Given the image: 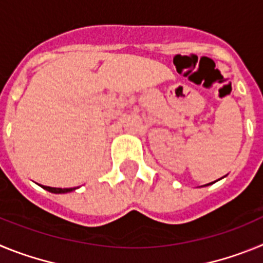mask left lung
Masks as SVG:
<instances>
[{
	"label": "left lung",
	"instance_id": "left-lung-1",
	"mask_svg": "<svg viewBox=\"0 0 263 263\" xmlns=\"http://www.w3.org/2000/svg\"><path fill=\"white\" fill-rule=\"evenodd\" d=\"M210 184H212V183H208V184H205V185H210Z\"/></svg>",
	"mask_w": 263,
	"mask_h": 263
}]
</instances>
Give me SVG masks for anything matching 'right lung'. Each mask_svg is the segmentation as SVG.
<instances>
[{
  "instance_id": "obj_1",
  "label": "right lung",
  "mask_w": 263,
  "mask_h": 263,
  "mask_svg": "<svg viewBox=\"0 0 263 263\" xmlns=\"http://www.w3.org/2000/svg\"><path fill=\"white\" fill-rule=\"evenodd\" d=\"M42 188H45L46 191L52 192V194H67V192L75 191L76 187L73 188H55V187H47V185H42Z\"/></svg>"
}]
</instances>
